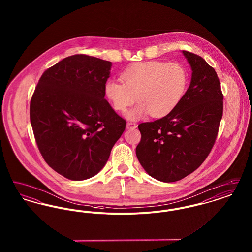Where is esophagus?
I'll use <instances>...</instances> for the list:
<instances>
[{
    "label": "esophagus",
    "mask_w": 252,
    "mask_h": 252,
    "mask_svg": "<svg viewBox=\"0 0 252 252\" xmlns=\"http://www.w3.org/2000/svg\"><path fill=\"white\" fill-rule=\"evenodd\" d=\"M136 127H137L136 123H133V122H127L126 123V128L127 129H133V128H136Z\"/></svg>",
    "instance_id": "34e87169"
}]
</instances>
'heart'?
I'll return each instance as SVG.
<instances>
[{
  "label": "heart",
  "instance_id": "heart-1",
  "mask_svg": "<svg viewBox=\"0 0 252 252\" xmlns=\"http://www.w3.org/2000/svg\"><path fill=\"white\" fill-rule=\"evenodd\" d=\"M122 83L108 80L104 94L116 111L125 112L135 102L140 103L128 113V118L138 119L149 112L154 118L171 113L184 95L188 74L176 62L146 61L126 68L120 75Z\"/></svg>",
  "mask_w": 252,
  "mask_h": 252
}]
</instances>
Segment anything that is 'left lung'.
I'll return each instance as SVG.
<instances>
[{
    "label": "left lung",
    "instance_id": "left-lung-1",
    "mask_svg": "<svg viewBox=\"0 0 252 252\" xmlns=\"http://www.w3.org/2000/svg\"><path fill=\"white\" fill-rule=\"evenodd\" d=\"M192 68V80L180 104L166 116L138 126L136 155L152 178L178 181L209 156L223 116V94L216 70L200 56L182 51Z\"/></svg>",
    "mask_w": 252,
    "mask_h": 252
}]
</instances>
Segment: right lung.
<instances>
[{
  "instance_id": "obj_1",
  "label": "right lung",
  "mask_w": 252,
  "mask_h": 252,
  "mask_svg": "<svg viewBox=\"0 0 252 252\" xmlns=\"http://www.w3.org/2000/svg\"><path fill=\"white\" fill-rule=\"evenodd\" d=\"M112 63L73 55L40 76L30 101L37 148L61 176L83 180L96 175L126 129V122L105 99Z\"/></svg>"
}]
</instances>
